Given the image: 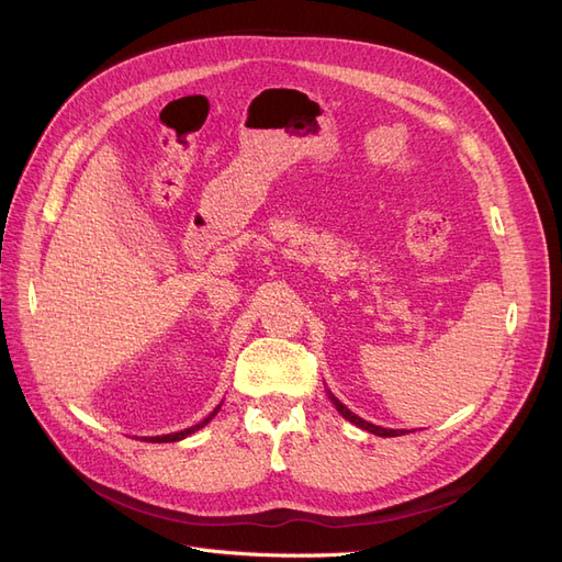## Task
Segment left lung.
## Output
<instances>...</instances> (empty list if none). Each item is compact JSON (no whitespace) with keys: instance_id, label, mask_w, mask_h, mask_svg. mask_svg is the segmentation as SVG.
Returning <instances> with one entry per match:
<instances>
[{"instance_id":"8db88e82","label":"left lung","mask_w":562,"mask_h":562,"mask_svg":"<svg viewBox=\"0 0 562 562\" xmlns=\"http://www.w3.org/2000/svg\"><path fill=\"white\" fill-rule=\"evenodd\" d=\"M328 398H330L333 405L337 407V413L342 415L345 419H349L351 424H356V427H361V429H366V431H370V434H375V436H384V438H389V436H401V434H403L401 429H382V427H375V424H370V422H366V419H361V417H356V415L349 411V407H345L342 403H339V401L330 394V391H328Z\"/></svg>"}]
</instances>
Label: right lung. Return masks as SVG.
I'll use <instances>...</instances> for the list:
<instances>
[{"label": "right lung", "instance_id": "right-lung-1", "mask_svg": "<svg viewBox=\"0 0 562 562\" xmlns=\"http://www.w3.org/2000/svg\"><path fill=\"white\" fill-rule=\"evenodd\" d=\"M217 411H220V405L215 407V411L203 419L201 424H194V427H190V429H184V431H178V434H166V436H157V438H149V443H176V440H182L184 436H190V434H194L196 429H201V427H206V424L217 415Z\"/></svg>", "mask_w": 562, "mask_h": 562}]
</instances>
